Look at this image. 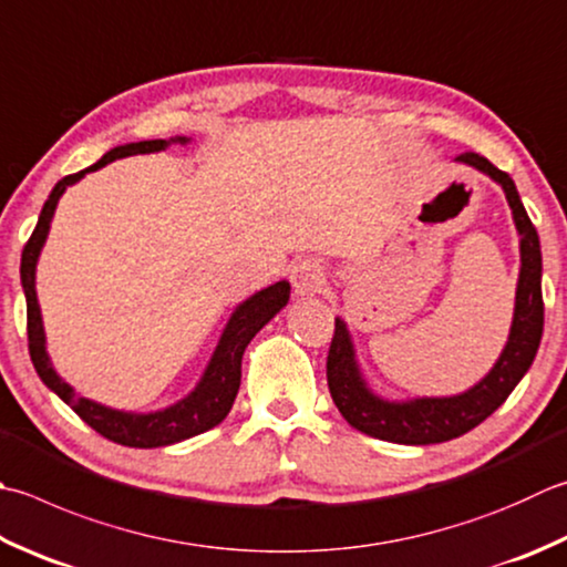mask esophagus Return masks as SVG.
<instances>
[{"instance_id": "esophagus-1", "label": "esophagus", "mask_w": 567, "mask_h": 567, "mask_svg": "<svg viewBox=\"0 0 567 567\" xmlns=\"http://www.w3.org/2000/svg\"><path fill=\"white\" fill-rule=\"evenodd\" d=\"M292 287L297 297H315L324 287V268L315 258L299 260L292 268Z\"/></svg>"}]
</instances>
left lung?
Instances as JSON below:
<instances>
[{
    "label": "left lung",
    "instance_id": "obj_1",
    "mask_svg": "<svg viewBox=\"0 0 567 567\" xmlns=\"http://www.w3.org/2000/svg\"><path fill=\"white\" fill-rule=\"evenodd\" d=\"M454 162L474 166L476 172L494 179L504 188L506 202L512 206V216L520 238V270L512 331H508L506 347L502 357L492 365V371L480 383H474L470 391L442 398L388 401V398L373 393L371 385L365 383L347 321L337 317L334 339H331L327 359V383L331 398H334V405L339 408L343 420L351 427L363 432V435L398 442V445H437V442L460 437L464 432L484 423L512 395L518 381L524 379L536 359L543 337L540 240L524 204H520L514 179L474 152H464Z\"/></svg>",
    "mask_w": 567,
    "mask_h": 567
}]
</instances>
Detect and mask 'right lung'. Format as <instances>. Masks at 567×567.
<instances>
[{"label": "right lung", "instance_id": "obj_1", "mask_svg": "<svg viewBox=\"0 0 567 567\" xmlns=\"http://www.w3.org/2000/svg\"><path fill=\"white\" fill-rule=\"evenodd\" d=\"M179 142L186 144L192 137H172V140H144V142H130L120 144V147L103 154V159L95 162L87 169L69 174L53 186L47 204L41 208L39 224L33 228L29 243L21 252V287H24L27 297V331H29V353L37 369L39 379L47 383L51 391L61 398L65 405H71L83 423L91 425L100 435L117 442L125 447H166L174 442H182L188 437L202 435V432L216 427L224 420L233 401H236L240 388V361L243 351L250 343V339L268 324V321L280 312V309L290 302V282L280 280L265 290L255 292L246 302H240L228 319V324L220 334L214 357H210L202 381L182 401H176L169 408L154 410V413H130V410H115L103 403H95L91 398H83L73 391V385L65 383L59 373H55L53 363L47 351V331H43L41 307L37 299V262L43 250V243L49 238L51 218L59 206V198L69 186L81 182L87 172L103 169L105 164L132 157V154H152L162 152L169 144Z\"/></svg>", "mask_w": 567, "mask_h": 567}]
</instances>
